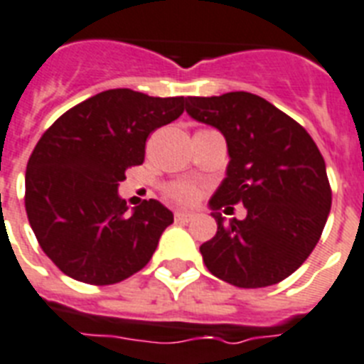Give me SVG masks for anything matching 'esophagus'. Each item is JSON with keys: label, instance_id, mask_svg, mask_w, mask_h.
<instances>
[{"label": "esophagus", "instance_id": "obj_1", "mask_svg": "<svg viewBox=\"0 0 364 364\" xmlns=\"http://www.w3.org/2000/svg\"><path fill=\"white\" fill-rule=\"evenodd\" d=\"M192 218H194V213H191V211H176V220H179V223H191Z\"/></svg>", "mask_w": 364, "mask_h": 364}]
</instances>
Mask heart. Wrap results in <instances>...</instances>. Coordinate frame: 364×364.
I'll return each instance as SVG.
<instances>
[{
  "label": "heart",
  "instance_id": "heart-1",
  "mask_svg": "<svg viewBox=\"0 0 364 364\" xmlns=\"http://www.w3.org/2000/svg\"><path fill=\"white\" fill-rule=\"evenodd\" d=\"M166 192L168 196L179 203H194L200 198V188L192 183H172Z\"/></svg>",
  "mask_w": 364,
  "mask_h": 364
}]
</instances>
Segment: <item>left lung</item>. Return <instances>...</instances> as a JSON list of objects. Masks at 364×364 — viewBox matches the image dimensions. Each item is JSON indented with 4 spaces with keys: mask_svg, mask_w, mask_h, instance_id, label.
<instances>
[{
    "mask_svg": "<svg viewBox=\"0 0 364 364\" xmlns=\"http://www.w3.org/2000/svg\"><path fill=\"white\" fill-rule=\"evenodd\" d=\"M192 119L223 132L230 162L209 200L215 237L200 247L217 279L265 288L299 269L320 241L331 211L326 161L309 132L277 106L247 91L188 97ZM243 203L247 217L228 225L218 213Z\"/></svg>",
    "mask_w": 364,
    "mask_h": 364,
    "instance_id": "8db88e82",
    "label": "left lung"
}]
</instances>
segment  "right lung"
<instances>
[{"mask_svg": "<svg viewBox=\"0 0 364 364\" xmlns=\"http://www.w3.org/2000/svg\"><path fill=\"white\" fill-rule=\"evenodd\" d=\"M183 97L108 90L65 112L26 170V213L41 249L70 279L115 284L151 259L173 213L149 200L129 213L117 187L144 162L146 140L176 121Z\"/></svg>", "mask_w": 364, "mask_h": 364, "instance_id": "1", "label": "right lung"}]
</instances>
